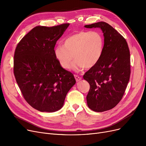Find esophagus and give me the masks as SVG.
Masks as SVG:
<instances>
[{"label": "esophagus", "instance_id": "1", "mask_svg": "<svg viewBox=\"0 0 146 146\" xmlns=\"http://www.w3.org/2000/svg\"><path fill=\"white\" fill-rule=\"evenodd\" d=\"M74 78H75L76 82H79V80H80L82 79V78L78 75H74Z\"/></svg>", "mask_w": 146, "mask_h": 146}]
</instances>
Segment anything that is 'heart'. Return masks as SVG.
I'll return each instance as SVG.
<instances>
[{"mask_svg":"<svg viewBox=\"0 0 146 146\" xmlns=\"http://www.w3.org/2000/svg\"><path fill=\"white\" fill-rule=\"evenodd\" d=\"M104 38L98 31H80L64 40L63 47L54 51L57 61L61 67L69 69L73 66L75 70L89 69L100 60L104 51Z\"/></svg>","mask_w":146,"mask_h":146,"instance_id":"1","label":"heart"}]
</instances>
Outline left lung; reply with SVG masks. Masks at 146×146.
Here are the masks:
<instances>
[{
    "instance_id": "8db88e82",
    "label": "left lung",
    "mask_w": 146,
    "mask_h": 146,
    "mask_svg": "<svg viewBox=\"0 0 146 146\" xmlns=\"http://www.w3.org/2000/svg\"><path fill=\"white\" fill-rule=\"evenodd\" d=\"M99 28L104 36L102 56L83 75L90 85L86 96L89 108L95 112L112 109L121 100L129 80L130 54L125 38L105 22L85 25Z\"/></svg>"
}]
</instances>
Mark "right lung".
<instances>
[{
	"label": "right lung",
	"instance_id": "add662e5",
	"mask_svg": "<svg viewBox=\"0 0 146 146\" xmlns=\"http://www.w3.org/2000/svg\"><path fill=\"white\" fill-rule=\"evenodd\" d=\"M68 26H37L22 38L15 49V79L25 101L39 111L60 110L76 83L73 74L60 66L54 54L57 40Z\"/></svg>",
	"mask_w": 146,
	"mask_h": 146
}]
</instances>
